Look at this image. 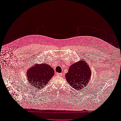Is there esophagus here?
I'll use <instances>...</instances> for the list:
<instances>
[{
	"instance_id": "34e87169",
	"label": "esophagus",
	"mask_w": 121,
	"mask_h": 121,
	"mask_svg": "<svg viewBox=\"0 0 121 121\" xmlns=\"http://www.w3.org/2000/svg\"><path fill=\"white\" fill-rule=\"evenodd\" d=\"M57 76H62V74L61 73H56V74Z\"/></svg>"
}]
</instances>
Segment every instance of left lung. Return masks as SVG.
Masks as SVG:
<instances>
[{"mask_svg":"<svg viewBox=\"0 0 121 121\" xmlns=\"http://www.w3.org/2000/svg\"><path fill=\"white\" fill-rule=\"evenodd\" d=\"M91 76L90 67L86 61L80 60L70 65L65 74L67 81L73 88L80 91L85 89Z\"/></svg>","mask_w":121,"mask_h":121,"instance_id":"1","label":"left lung"}]
</instances>
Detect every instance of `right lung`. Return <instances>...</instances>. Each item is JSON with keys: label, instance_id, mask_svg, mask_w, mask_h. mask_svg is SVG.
I'll list each match as a JSON object with an SVG mask.
<instances>
[{"label": "right lung", "instance_id": "add662e5", "mask_svg": "<svg viewBox=\"0 0 121 121\" xmlns=\"http://www.w3.org/2000/svg\"><path fill=\"white\" fill-rule=\"evenodd\" d=\"M54 74L53 69L49 65L36 63L28 69L27 78L32 87L39 89L47 84Z\"/></svg>", "mask_w": 121, "mask_h": 121}]
</instances>
